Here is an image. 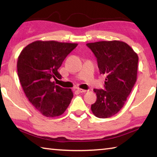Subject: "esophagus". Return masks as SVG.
Masks as SVG:
<instances>
[{
    "label": "esophagus",
    "mask_w": 157,
    "mask_h": 157,
    "mask_svg": "<svg viewBox=\"0 0 157 157\" xmlns=\"http://www.w3.org/2000/svg\"><path fill=\"white\" fill-rule=\"evenodd\" d=\"M78 91L79 93H85V92L87 91L86 90H84V89H78Z\"/></svg>",
    "instance_id": "esophagus-1"
}]
</instances>
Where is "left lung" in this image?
<instances>
[{
	"mask_svg": "<svg viewBox=\"0 0 157 157\" xmlns=\"http://www.w3.org/2000/svg\"><path fill=\"white\" fill-rule=\"evenodd\" d=\"M97 58L100 73L105 75V89H94L97 100L91 111L100 118L115 115L125 103L137 78L139 57L121 41L86 44Z\"/></svg>",
	"mask_w": 157,
	"mask_h": 157,
	"instance_id": "1",
	"label": "left lung"
}]
</instances>
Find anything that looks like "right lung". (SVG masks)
<instances>
[{
    "label": "right lung",
    "mask_w": 157,
    "mask_h": 157,
    "mask_svg": "<svg viewBox=\"0 0 157 157\" xmlns=\"http://www.w3.org/2000/svg\"><path fill=\"white\" fill-rule=\"evenodd\" d=\"M78 44L36 41L21 52L17 72L26 97L36 109L46 117L62 115L73 97L71 89L56 85L62 79L58 69Z\"/></svg>",
    "instance_id": "1"
}]
</instances>
